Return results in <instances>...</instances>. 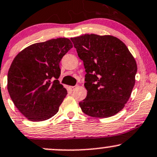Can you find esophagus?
<instances>
[{
	"instance_id": "obj_1",
	"label": "esophagus",
	"mask_w": 157,
	"mask_h": 157,
	"mask_svg": "<svg viewBox=\"0 0 157 157\" xmlns=\"http://www.w3.org/2000/svg\"><path fill=\"white\" fill-rule=\"evenodd\" d=\"M77 86H71V89H75Z\"/></svg>"
}]
</instances>
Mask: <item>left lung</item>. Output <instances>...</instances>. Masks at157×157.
<instances>
[{
	"mask_svg": "<svg viewBox=\"0 0 157 157\" xmlns=\"http://www.w3.org/2000/svg\"><path fill=\"white\" fill-rule=\"evenodd\" d=\"M71 40L86 72L87 96L79 103L82 111L94 118L119 113L130 97L137 72L126 44L109 35L85 34Z\"/></svg>",
	"mask_w": 157,
	"mask_h": 157,
	"instance_id": "1",
	"label": "left lung"
}]
</instances>
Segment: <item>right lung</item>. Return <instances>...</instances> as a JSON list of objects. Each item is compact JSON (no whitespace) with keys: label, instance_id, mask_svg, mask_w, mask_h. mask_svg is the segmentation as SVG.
<instances>
[{"label":"right lung","instance_id":"add662e5","mask_svg":"<svg viewBox=\"0 0 157 157\" xmlns=\"http://www.w3.org/2000/svg\"><path fill=\"white\" fill-rule=\"evenodd\" d=\"M67 38L31 44L13 59L7 75V89L15 106L32 121L49 119L59 111L67 90L57 80L59 63L72 48Z\"/></svg>","mask_w":157,"mask_h":157}]
</instances>
